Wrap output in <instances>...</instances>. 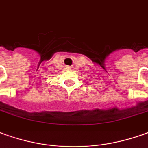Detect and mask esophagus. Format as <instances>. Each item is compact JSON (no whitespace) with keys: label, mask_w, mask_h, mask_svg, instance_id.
Returning a JSON list of instances; mask_svg holds the SVG:
<instances>
[{"label":"esophagus","mask_w":148,"mask_h":148,"mask_svg":"<svg viewBox=\"0 0 148 148\" xmlns=\"http://www.w3.org/2000/svg\"><path fill=\"white\" fill-rule=\"evenodd\" d=\"M66 68L68 69V70H71V69H72V67H71V66H66Z\"/></svg>","instance_id":"1"}]
</instances>
